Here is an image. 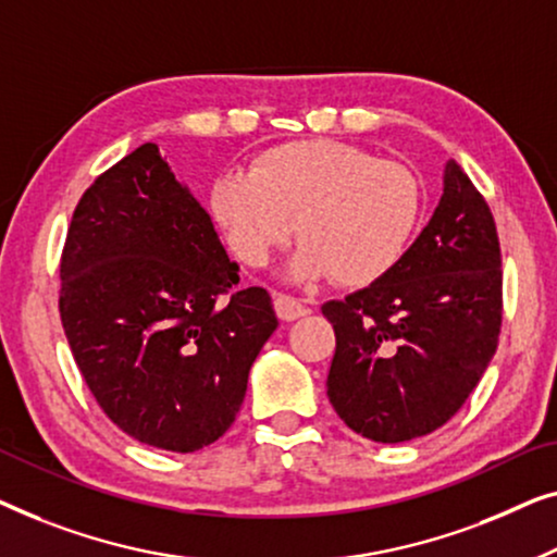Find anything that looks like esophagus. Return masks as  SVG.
Here are the masks:
<instances>
[{"label": "esophagus", "mask_w": 557, "mask_h": 557, "mask_svg": "<svg viewBox=\"0 0 557 557\" xmlns=\"http://www.w3.org/2000/svg\"><path fill=\"white\" fill-rule=\"evenodd\" d=\"M275 312H277L280 320H285V323H293V320L302 318L305 312H308V308H305L300 300H295V297L275 293Z\"/></svg>", "instance_id": "1"}]
</instances>
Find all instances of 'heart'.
Returning <instances> with one entry per match:
<instances>
[{
    "label": "heart",
    "mask_w": 557,
    "mask_h": 557,
    "mask_svg": "<svg viewBox=\"0 0 557 557\" xmlns=\"http://www.w3.org/2000/svg\"><path fill=\"white\" fill-rule=\"evenodd\" d=\"M209 214L230 252L260 270L293 234L289 277L331 275L343 287L386 277L417 232L421 184L411 169L333 138L272 146L214 178Z\"/></svg>",
    "instance_id": "b5f03b06"
}]
</instances>
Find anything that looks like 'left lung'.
Masks as SVG:
<instances>
[{
    "instance_id": "left-lung-1",
    "label": "left lung",
    "mask_w": 557,
    "mask_h": 557,
    "mask_svg": "<svg viewBox=\"0 0 557 557\" xmlns=\"http://www.w3.org/2000/svg\"><path fill=\"white\" fill-rule=\"evenodd\" d=\"M323 315L335 331L327 398L356 434L409 442L461 409L497 350L503 255L495 216L457 161L396 268Z\"/></svg>"
}]
</instances>
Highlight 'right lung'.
Masks as SVG:
<instances>
[{
	"mask_svg": "<svg viewBox=\"0 0 557 557\" xmlns=\"http://www.w3.org/2000/svg\"><path fill=\"white\" fill-rule=\"evenodd\" d=\"M60 320L106 417L178 454L232 426L277 327L270 293L239 287L211 216L156 144L77 201L60 257Z\"/></svg>",
	"mask_w": 557,
	"mask_h": 557,
	"instance_id": "right-lung-1",
	"label": "right lung"
}]
</instances>
